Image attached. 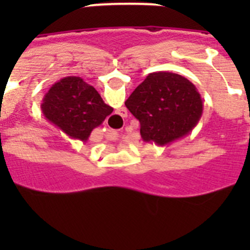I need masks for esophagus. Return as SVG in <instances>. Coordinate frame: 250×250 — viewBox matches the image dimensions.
Instances as JSON below:
<instances>
[{
	"instance_id": "obj_1",
	"label": "esophagus",
	"mask_w": 250,
	"mask_h": 250,
	"mask_svg": "<svg viewBox=\"0 0 250 250\" xmlns=\"http://www.w3.org/2000/svg\"><path fill=\"white\" fill-rule=\"evenodd\" d=\"M119 114H120L121 118H126V116H127V111H126V110H125V109H121Z\"/></svg>"
}]
</instances>
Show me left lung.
Here are the masks:
<instances>
[{
  "label": "left lung",
  "mask_w": 250,
  "mask_h": 250,
  "mask_svg": "<svg viewBox=\"0 0 250 250\" xmlns=\"http://www.w3.org/2000/svg\"><path fill=\"white\" fill-rule=\"evenodd\" d=\"M125 106L140 123L143 140L160 146L190 134L203 115V100L195 85L167 71L147 75Z\"/></svg>",
  "instance_id": "1"
}]
</instances>
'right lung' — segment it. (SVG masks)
<instances>
[{
  "label": "right lung",
  "instance_id": "right-lung-1",
  "mask_svg": "<svg viewBox=\"0 0 250 250\" xmlns=\"http://www.w3.org/2000/svg\"><path fill=\"white\" fill-rule=\"evenodd\" d=\"M41 110L66 135L86 143L92 130L114 109L104 103L94 86L81 77L67 76L51 86L43 96Z\"/></svg>",
  "mask_w": 250,
  "mask_h": 250
}]
</instances>
